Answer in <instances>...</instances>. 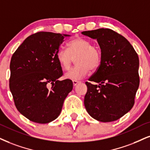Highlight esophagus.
<instances>
[{"label": "esophagus", "instance_id": "1", "mask_svg": "<svg viewBox=\"0 0 150 150\" xmlns=\"http://www.w3.org/2000/svg\"><path fill=\"white\" fill-rule=\"evenodd\" d=\"M72 82H73V85H74V86H76L77 84H78V83H80V81H76V80H73V81H72Z\"/></svg>", "mask_w": 150, "mask_h": 150}]
</instances>
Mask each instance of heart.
Listing matches in <instances>:
<instances>
[{
	"label": "heart",
	"instance_id": "heart-1",
	"mask_svg": "<svg viewBox=\"0 0 150 150\" xmlns=\"http://www.w3.org/2000/svg\"><path fill=\"white\" fill-rule=\"evenodd\" d=\"M68 50L64 48L58 49L56 58L64 71L69 70L76 59L77 65L66 74L64 77L71 80L84 78L90 69L96 70L101 64V53L97 46L87 39L77 38L68 42Z\"/></svg>",
	"mask_w": 150,
	"mask_h": 150
}]
</instances>
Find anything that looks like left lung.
I'll list each match as a JSON object with an SVG mask.
<instances>
[{
	"mask_svg": "<svg viewBox=\"0 0 150 150\" xmlns=\"http://www.w3.org/2000/svg\"><path fill=\"white\" fill-rule=\"evenodd\" d=\"M82 34L96 39L101 52L100 65L89 79L99 85L86 82L85 107L98 121H115L134 105L140 83L138 54L125 37L111 29L83 31Z\"/></svg>",
	"mask_w": 150,
	"mask_h": 150,
	"instance_id": "obj_1",
	"label": "left lung"
}]
</instances>
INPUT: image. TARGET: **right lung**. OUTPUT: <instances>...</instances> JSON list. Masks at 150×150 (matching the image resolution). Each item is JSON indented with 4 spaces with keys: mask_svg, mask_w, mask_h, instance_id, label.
<instances>
[{
    "mask_svg": "<svg viewBox=\"0 0 150 150\" xmlns=\"http://www.w3.org/2000/svg\"><path fill=\"white\" fill-rule=\"evenodd\" d=\"M69 35L38 32L25 39L13 53L10 89L20 113L30 121L47 124L56 119L64 99L72 90L63 74L57 51Z\"/></svg>",
    "mask_w": 150,
    "mask_h": 150,
    "instance_id": "1",
    "label": "right lung"
}]
</instances>
